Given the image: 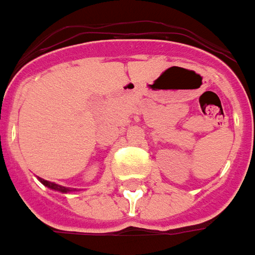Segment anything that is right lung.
<instances>
[{
  "instance_id": "right-lung-1",
  "label": "right lung",
  "mask_w": 255,
  "mask_h": 255,
  "mask_svg": "<svg viewBox=\"0 0 255 255\" xmlns=\"http://www.w3.org/2000/svg\"><path fill=\"white\" fill-rule=\"evenodd\" d=\"M40 181L44 184V186H47L48 188H51V190H57V191H61V193H67V191H69L68 188L58 186V184H54V183H50V181H47V180H43V178H40Z\"/></svg>"
}]
</instances>
